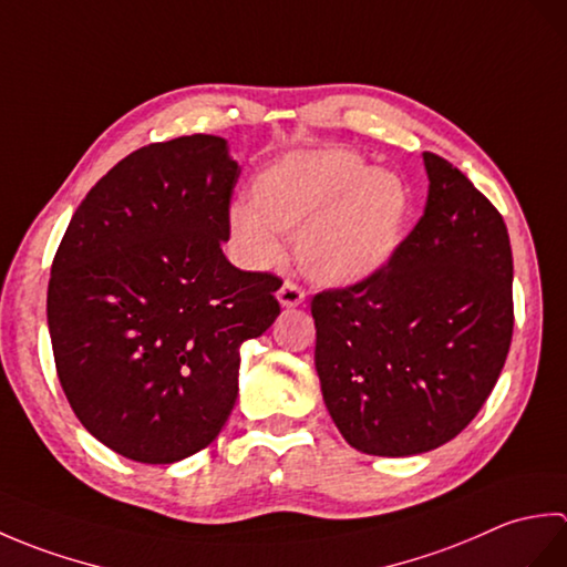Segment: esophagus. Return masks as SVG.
<instances>
[{
    "mask_svg": "<svg viewBox=\"0 0 567 567\" xmlns=\"http://www.w3.org/2000/svg\"><path fill=\"white\" fill-rule=\"evenodd\" d=\"M277 302H280L285 309L299 307L305 302V290L295 282H285L280 290H277Z\"/></svg>",
    "mask_w": 567,
    "mask_h": 567,
    "instance_id": "34e87169",
    "label": "esophagus"
}]
</instances>
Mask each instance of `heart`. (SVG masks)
Returning <instances> with one entry per match:
<instances>
[{
	"instance_id": "heart-1",
	"label": "heart",
	"mask_w": 567,
	"mask_h": 567,
	"mask_svg": "<svg viewBox=\"0 0 567 567\" xmlns=\"http://www.w3.org/2000/svg\"><path fill=\"white\" fill-rule=\"evenodd\" d=\"M412 197L400 175L370 167L346 148H309L277 158L252 179L250 204L228 209V244L248 268L282 256L277 234H295L299 268L327 287L375 277L400 250Z\"/></svg>"
}]
</instances>
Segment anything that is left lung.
Instances as JSON below:
<instances>
[{"label": "left lung", "instance_id": "obj_1", "mask_svg": "<svg viewBox=\"0 0 567 567\" xmlns=\"http://www.w3.org/2000/svg\"><path fill=\"white\" fill-rule=\"evenodd\" d=\"M424 216L388 268L311 299L323 404L368 455H419L455 439L512 343L507 226L441 155L424 153Z\"/></svg>", "mask_w": 567, "mask_h": 567}]
</instances>
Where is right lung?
I'll return each instance as SVG.
<instances>
[{"label": "right lung", "mask_w": 567, "mask_h": 567, "mask_svg": "<svg viewBox=\"0 0 567 567\" xmlns=\"http://www.w3.org/2000/svg\"><path fill=\"white\" fill-rule=\"evenodd\" d=\"M238 175L219 136L151 143L90 189L55 252L60 384L80 424L136 463H177L219 436L240 343L280 315L282 282L221 250Z\"/></svg>", "instance_id": "1"}]
</instances>
